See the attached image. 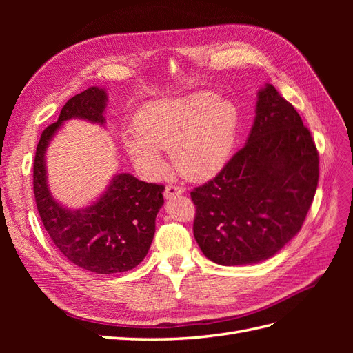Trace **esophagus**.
Instances as JSON below:
<instances>
[{"mask_svg":"<svg viewBox=\"0 0 353 353\" xmlns=\"http://www.w3.org/2000/svg\"><path fill=\"white\" fill-rule=\"evenodd\" d=\"M184 193V190L178 185H166L165 188V199H172L176 196H181Z\"/></svg>","mask_w":353,"mask_h":353,"instance_id":"1","label":"esophagus"}]
</instances>
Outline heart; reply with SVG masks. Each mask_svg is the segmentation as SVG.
<instances>
[{
    "label": "heart",
    "instance_id": "obj_1",
    "mask_svg": "<svg viewBox=\"0 0 353 353\" xmlns=\"http://www.w3.org/2000/svg\"><path fill=\"white\" fill-rule=\"evenodd\" d=\"M135 134L123 144L148 175L163 170L160 150H170L174 166L193 179L210 178L225 166L236 144L239 110L210 92L145 104L134 119Z\"/></svg>",
    "mask_w": 353,
    "mask_h": 353
}]
</instances>
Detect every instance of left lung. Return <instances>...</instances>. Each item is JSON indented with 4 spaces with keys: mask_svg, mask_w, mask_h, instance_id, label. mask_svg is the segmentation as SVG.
I'll use <instances>...</instances> for the list:
<instances>
[{
    "mask_svg": "<svg viewBox=\"0 0 353 353\" xmlns=\"http://www.w3.org/2000/svg\"><path fill=\"white\" fill-rule=\"evenodd\" d=\"M244 147L191 191L194 239L223 266L272 258L301 231L318 185V152L293 105L271 83L258 91Z\"/></svg>",
    "mask_w": 353,
    "mask_h": 353,
    "instance_id": "left-lung-1",
    "label": "left lung"
}]
</instances>
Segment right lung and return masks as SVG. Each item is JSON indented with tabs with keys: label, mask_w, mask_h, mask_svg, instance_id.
I'll return each instance as SVG.
<instances>
[{
	"label": "right lung",
	"mask_w": 353,
	"mask_h": 353,
	"mask_svg": "<svg viewBox=\"0 0 353 353\" xmlns=\"http://www.w3.org/2000/svg\"><path fill=\"white\" fill-rule=\"evenodd\" d=\"M108 91L90 87L72 97L56 123L42 132L35 153L34 193L44 228L56 248L79 268L94 274L130 271L150 249L156 216L163 206V185L147 184L131 174H116L91 205L69 209L51 194L46 153L66 121L105 125Z\"/></svg>",
	"instance_id": "obj_1"
}]
</instances>
